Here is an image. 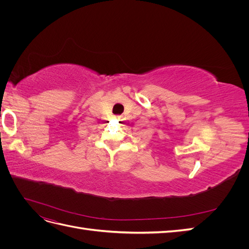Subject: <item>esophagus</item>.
<instances>
[{
  "instance_id": "1",
  "label": "esophagus",
  "mask_w": 249,
  "mask_h": 249,
  "mask_svg": "<svg viewBox=\"0 0 249 249\" xmlns=\"http://www.w3.org/2000/svg\"><path fill=\"white\" fill-rule=\"evenodd\" d=\"M115 118H117V119H120V118H122V116H120V115H116V116H115Z\"/></svg>"
}]
</instances>
